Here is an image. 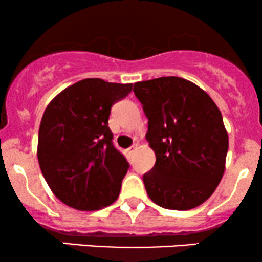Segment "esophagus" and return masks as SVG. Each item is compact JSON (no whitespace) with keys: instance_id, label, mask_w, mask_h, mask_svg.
Listing matches in <instances>:
<instances>
[{"instance_id":"esophagus-1","label":"esophagus","mask_w":262,"mask_h":262,"mask_svg":"<svg viewBox=\"0 0 262 262\" xmlns=\"http://www.w3.org/2000/svg\"><path fill=\"white\" fill-rule=\"evenodd\" d=\"M135 150H137V144H134V145H132L130 148L128 149V154L132 155V154H133V152L135 151Z\"/></svg>"}]
</instances>
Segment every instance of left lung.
Listing matches in <instances>:
<instances>
[{"label": "left lung", "mask_w": 262, "mask_h": 262, "mask_svg": "<svg viewBox=\"0 0 262 262\" xmlns=\"http://www.w3.org/2000/svg\"><path fill=\"white\" fill-rule=\"evenodd\" d=\"M156 162L143 176L148 196L166 209L206 202L225 170L228 133L217 104L201 87L176 76L135 82Z\"/></svg>", "instance_id": "1"}]
</instances>
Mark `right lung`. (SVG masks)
Here are the masks:
<instances>
[{"mask_svg":"<svg viewBox=\"0 0 262 262\" xmlns=\"http://www.w3.org/2000/svg\"><path fill=\"white\" fill-rule=\"evenodd\" d=\"M133 83L85 79L48 104L38 135V161L53 193L66 206L98 210L121 192L128 161L114 148L111 108Z\"/></svg>","mask_w":262,"mask_h":262,"instance_id":"1","label":"right lung"}]
</instances>
